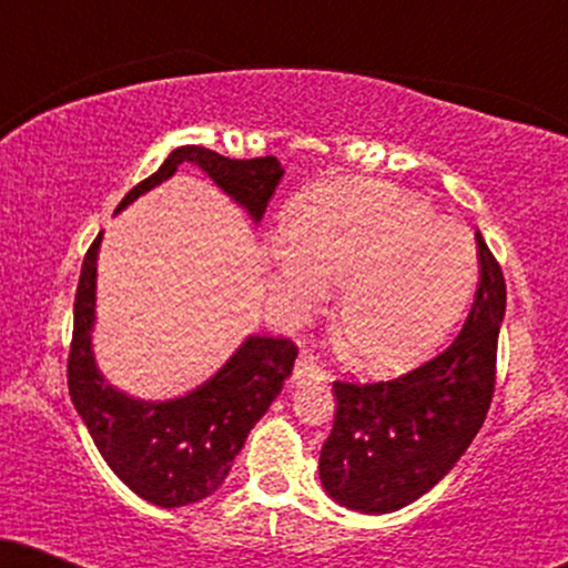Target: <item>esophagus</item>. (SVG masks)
Segmentation results:
<instances>
[{
	"mask_svg": "<svg viewBox=\"0 0 568 568\" xmlns=\"http://www.w3.org/2000/svg\"><path fill=\"white\" fill-rule=\"evenodd\" d=\"M293 379L296 382H325V371L321 363L315 361V357L302 352L296 361V368H293Z\"/></svg>",
	"mask_w": 568,
	"mask_h": 568,
	"instance_id": "1",
	"label": "esophagus"
}]
</instances>
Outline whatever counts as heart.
<instances>
[{
    "mask_svg": "<svg viewBox=\"0 0 568 568\" xmlns=\"http://www.w3.org/2000/svg\"><path fill=\"white\" fill-rule=\"evenodd\" d=\"M280 251L266 266L272 296L304 317L342 283L336 331L357 368L400 374L452 336L478 280L473 234L425 200L379 181L336 179L288 202Z\"/></svg>",
    "mask_w": 568,
    "mask_h": 568,
    "instance_id": "b5f03b06",
    "label": "heart"
}]
</instances>
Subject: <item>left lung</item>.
Instances as JSON below:
<instances>
[{"mask_svg": "<svg viewBox=\"0 0 568 568\" xmlns=\"http://www.w3.org/2000/svg\"><path fill=\"white\" fill-rule=\"evenodd\" d=\"M480 283L452 347L393 382H336L334 429L321 452V484L342 507L395 513L427 494L467 452L494 395L505 277L475 234Z\"/></svg>", "mask_w": 568, "mask_h": 568, "instance_id": "8db88e82", "label": "left lung"}]
</instances>
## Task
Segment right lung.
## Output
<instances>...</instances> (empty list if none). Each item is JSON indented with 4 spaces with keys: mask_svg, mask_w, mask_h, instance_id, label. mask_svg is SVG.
Here are the masks:
<instances>
[{
    "mask_svg": "<svg viewBox=\"0 0 568 568\" xmlns=\"http://www.w3.org/2000/svg\"><path fill=\"white\" fill-rule=\"evenodd\" d=\"M184 162L200 168L226 197L237 202L253 224L283 179L275 158L230 160L205 146H179L160 171L141 181L116 205L173 179ZM103 232L84 256L74 298V338L69 352V395L98 452L116 478L158 507H184L211 497L232 470L247 433L266 414L291 376L296 347L288 338L245 336L211 379L165 400L133 397L114 387L98 368L93 352L98 251Z\"/></svg>",
    "mask_w": 568,
    "mask_h": 568,
    "instance_id": "add662e5",
    "label": "right lung"
}]
</instances>
